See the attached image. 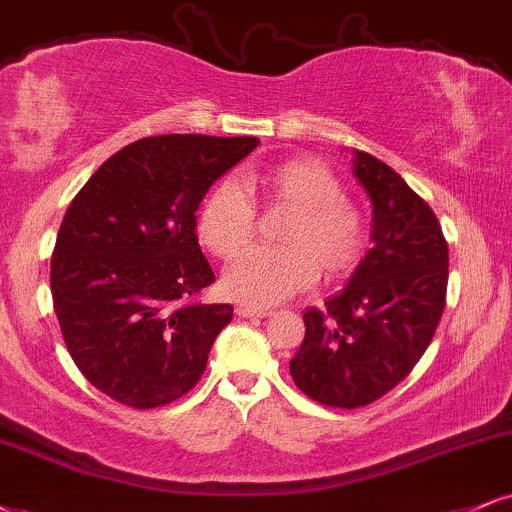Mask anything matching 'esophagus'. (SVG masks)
Wrapping results in <instances>:
<instances>
[{
    "mask_svg": "<svg viewBox=\"0 0 512 512\" xmlns=\"http://www.w3.org/2000/svg\"><path fill=\"white\" fill-rule=\"evenodd\" d=\"M273 311H268V308H256V306H237V315H242V318H268V315Z\"/></svg>",
    "mask_w": 512,
    "mask_h": 512,
    "instance_id": "obj_1",
    "label": "esophagus"
}]
</instances>
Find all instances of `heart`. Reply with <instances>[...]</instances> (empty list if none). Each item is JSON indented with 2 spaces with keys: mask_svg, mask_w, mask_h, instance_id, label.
Listing matches in <instances>:
<instances>
[{
  "mask_svg": "<svg viewBox=\"0 0 512 512\" xmlns=\"http://www.w3.org/2000/svg\"><path fill=\"white\" fill-rule=\"evenodd\" d=\"M247 191L269 210H287L277 250H252L225 270L223 287L246 306H275L311 287L318 273L339 280L358 268L368 246V218L344 197L330 168L315 159H285L244 175ZM246 191V192H247ZM245 192V193H246ZM232 180L201 201L199 239L218 258H235L255 234V205Z\"/></svg>",
  "mask_w": 512,
  "mask_h": 512,
  "instance_id": "heart-1",
  "label": "heart"
}]
</instances>
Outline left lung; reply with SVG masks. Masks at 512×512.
Segmentation results:
<instances>
[{
  "instance_id": "1",
  "label": "left lung",
  "mask_w": 512,
  "mask_h": 512,
  "mask_svg": "<svg viewBox=\"0 0 512 512\" xmlns=\"http://www.w3.org/2000/svg\"><path fill=\"white\" fill-rule=\"evenodd\" d=\"M353 173L372 199V249L325 308L304 313L289 361L308 399L361 408L410 375L430 346L449 285V244L427 201L396 170L356 151Z\"/></svg>"
}]
</instances>
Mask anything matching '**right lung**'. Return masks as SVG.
I'll list each match as a JSON object with an SVG mask.
<instances>
[{
    "label": "right lung",
    "instance_id": "1",
    "mask_svg": "<svg viewBox=\"0 0 512 512\" xmlns=\"http://www.w3.org/2000/svg\"><path fill=\"white\" fill-rule=\"evenodd\" d=\"M256 137L159 135L123 147L68 206L52 254L63 342L85 380L147 410L204 375L230 304H201L216 275L201 254L197 208Z\"/></svg>",
    "mask_w": 512,
    "mask_h": 512
}]
</instances>
